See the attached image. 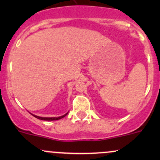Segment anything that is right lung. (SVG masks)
<instances>
[{
    "label": "right lung",
    "mask_w": 160,
    "mask_h": 160,
    "mask_svg": "<svg viewBox=\"0 0 160 160\" xmlns=\"http://www.w3.org/2000/svg\"><path fill=\"white\" fill-rule=\"evenodd\" d=\"M68 113H68H66L65 114L61 116V117H39V116H36L34 114H32V113H31V114L34 116V117H36V118L39 119V120H60V119L63 118V117H65L66 115Z\"/></svg>",
    "instance_id": "add662e5"
}]
</instances>
